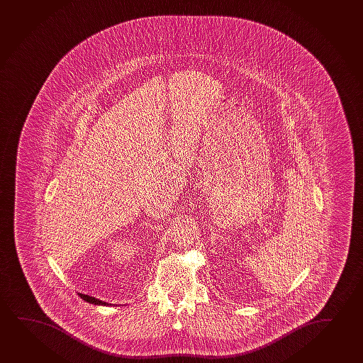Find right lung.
Instances as JSON below:
<instances>
[{"mask_svg": "<svg viewBox=\"0 0 363 363\" xmlns=\"http://www.w3.org/2000/svg\"><path fill=\"white\" fill-rule=\"evenodd\" d=\"M79 294V297H81L82 300L86 301V302H89V303H94V305L110 306V303H107V302H104V301L97 300V298H95V297H91V296H87V294Z\"/></svg>", "mask_w": 363, "mask_h": 363, "instance_id": "right-lung-1", "label": "right lung"}]
</instances>
